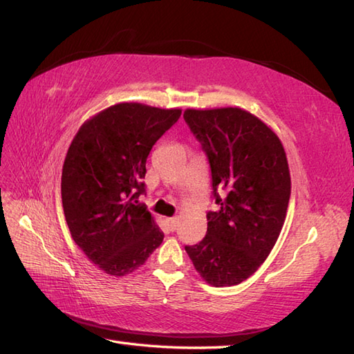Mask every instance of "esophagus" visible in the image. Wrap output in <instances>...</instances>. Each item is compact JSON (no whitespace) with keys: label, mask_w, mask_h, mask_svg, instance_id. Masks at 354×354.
I'll return each instance as SVG.
<instances>
[{"label":"esophagus","mask_w":354,"mask_h":354,"mask_svg":"<svg viewBox=\"0 0 354 354\" xmlns=\"http://www.w3.org/2000/svg\"><path fill=\"white\" fill-rule=\"evenodd\" d=\"M167 223H168V225H169V229H171V230H176V227H177V224H178V218H177V216H174V218H168V219H167Z\"/></svg>","instance_id":"34e87169"}]
</instances>
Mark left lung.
Segmentation results:
<instances>
[{"label":"left lung","instance_id":"left-lung-1","mask_svg":"<svg viewBox=\"0 0 354 354\" xmlns=\"http://www.w3.org/2000/svg\"><path fill=\"white\" fill-rule=\"evenodd\" d=\"M183 116L207 154L219 206L207 212L206 236L185 250L209 285H239L268 257L283 227L290 197L285 148L241 107L186 109Z\"/></svg>","mask_w":354,"mask_h":354}]
</instances>
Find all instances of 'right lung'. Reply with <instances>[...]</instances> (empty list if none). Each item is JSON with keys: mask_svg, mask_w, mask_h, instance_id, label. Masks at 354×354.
Instances as JSON below:
<instances>
[{"mask_svg": "<svg viewBox=\"0 0 354 354\" xmlns=\"http://www.w3.org/2000/svg\"><path fill=\"white\" fill-rule=\"evenodd\" d=\"M180 109L120 103L77 131L62 169V204L71 236L101 271L122 277L138 270L163 232L138 198L153 145Z\"/></svg>", "mask_w": 354, "mask_h": 354, "instance_id": "right-lung-1", "label": "right lung"}]
</instances>
